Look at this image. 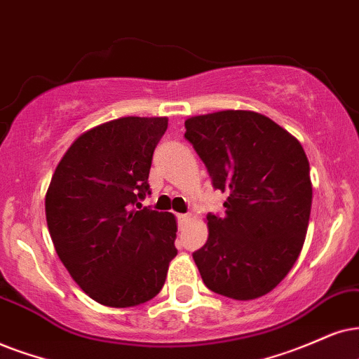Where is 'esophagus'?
Wrapping results in <instances>:
<instances>
[{
  "label": "esophagus",
  "mask_w": 359,
  "mask_h": 359,
  "mask_svg": "<svg viewBox=\"0 0 359 359\" xmlns=\"http://www.w3.org/2000/svg\"><path fill=\"white\" fill-rule=\"evenodd\" d=\"M177 220H179L180 225H187L190 222V215H187V213H180V215H177Z\"/></svg>",
  "instance_id": "obj_1"
}]
</instances>
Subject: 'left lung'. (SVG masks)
I'll use <instances>...</instances> for the list:
<instances>
[{"mask_svg": "<svg viewBox=\"0 0 359 359\" xmlns=\"http://www.w3.org/2000/svg\"><path fill=\"white\" fill-rule=\"evenodd\" d=\"M185 129L213 189L229 195L224 215H207L208 238L192 253L203 283L233 300L263 297L292 270L305 242L313 195L306 154L252 111L195 116Z\"/></svg>", "mask_w": 359, "mask_h": 359, "instance_id": "8db88e82", "label": "left lung"}]
</instances>
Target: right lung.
<instances>
[{
  "label": "right lung",
  "mask_w": 359,
  "mask_h": 359,
  "mask_svg": "<svg viewBox=\"0 0 359 359\" xmlns=\"http://www.w3.org/2000/svg\"><path fill=\"white\" fill-rule=\"evenodd\" d=\"M165 117H121L88 130L61 158L46 194L57 257L93 300L127 308L152 300L175 248V217L140 205Z\"/></svg>",
  "instance_id": "1"
}]
</instances>
